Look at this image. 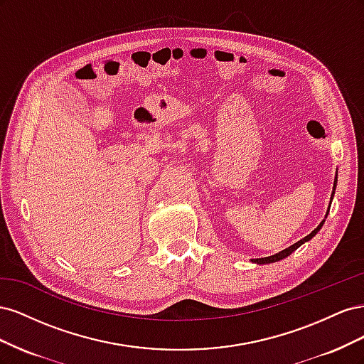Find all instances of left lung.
Here are the masks:
<instances>
[{
    "instance_id": "left-lung-1",
    "label": "left lung",
    "mask_w": 364,
    "mask_h": 364,
    "mask_svg": "<svg viewBox=\"0 0 364 364\" xmlns=\"http://www.w3.org/2000/svg\"><path fill=\"white\" fill-rule=\"evenodd\" d=\"M336 186H337V173H336V179H334V188H333V194H331V200H333V197H334V191H336ZM328 213H329V208H328V211H326V214H325V218H326V215H328ZM325 218L322 220L321 222V225H318L311 234H308L306 237H304L302 240H299L297 241V243H294V245H291L290 247H287V249H284V250H281V252H278V253H274V255H272V257H266V258H257V259H250L252 262H255V264H272V262H277V261H281V259H284V258H287L289 255H291V253L297 249V247H301L304 243H306V241H310L318 230H321V228L323 226V223H325Z\"/></svg>"
}]
</instances>
